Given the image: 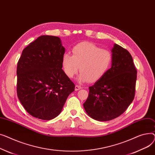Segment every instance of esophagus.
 Listing matches in <instances>:
<instances>
[{"mask_svg": "<svg viewBox=\"0 0 155 155\" xmlns=\"http://www.w3.org/2000/svg\"><path fill=\"white\" fill-rule=\"evenodd\" d=\"M81 89H82V87L81 86H79V85H76L75 86V90L76 91H78Z\"/></svg>", "mask_w": 155, "mask_h": 155, "instance_id": "esophagus-1", "label": "esophagus"}]
</instances>
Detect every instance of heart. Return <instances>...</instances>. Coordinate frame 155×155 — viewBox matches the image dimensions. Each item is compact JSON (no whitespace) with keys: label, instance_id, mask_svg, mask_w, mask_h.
<instances>
[{"label":"heart","instance_id":"heart-1","mask_svg":"<svg viewBox=\"0 0 155 155\" xmlns=\"http://www.w3.org/2000/svg\"><path fill=\"white\" fill-rule=\"evenodd\" d=\"M72 56L65 53L62 58V67L66 75L72 78L79 70L80 82H96L104 76L113 62L111 52L101 49L91 42H81L73 48Z\"/></svg>","mask_w":155,"mask_h":155}]
</instances>
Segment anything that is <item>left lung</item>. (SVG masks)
<instances>
[{
  "mask_svg": "<svg viewBox=\"0 0 155 155\" xmlns=\"http://www.w3.org/2000/svg\"><path fill=\"white\" fill-rule=\"evenodd\" d=\"M111 52V68L89 87L88 97L83 104L88 116L99 121H110L120 116L134 97L137 71L131 55L116 44Z\"/></svg>",
  "mask_w": 155,
  "mask_h": 155,
  "instance_id": "obj_1",
  "label": "left lung"
}]
</instances>
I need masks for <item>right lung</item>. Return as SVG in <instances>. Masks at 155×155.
<instances>
[{
	"label": "right lung",
	"mask_w": 155,
	"mask_h": 155,
	"mask_svg": "<svg viewBox=\"0 0 155 155\" xmlns=\"http://www.w3.org/2000/svg\"><path fill=\"white\" fill-rule=\"evenodd\" d=\"M65 48L56 36L41 35L22 51L17 68V93L31 116L50 120L62 111L75 85L62 69Z\"/></svg>",
	"instance_id": "add662e5"
}]
</instances>
